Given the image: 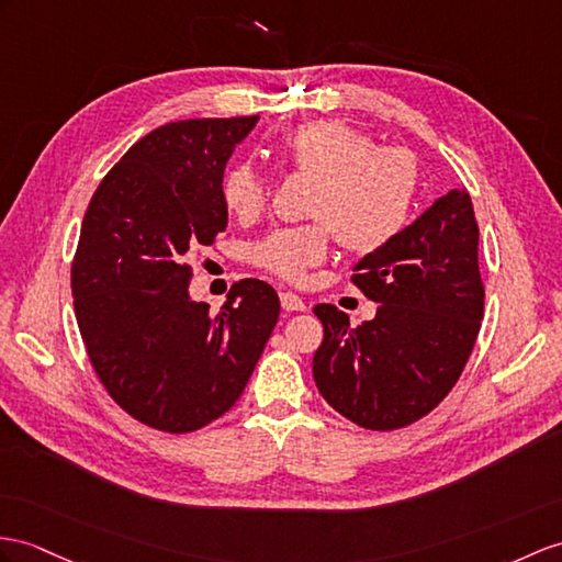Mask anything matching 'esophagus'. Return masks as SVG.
Instances as JSON below:
<instances>
[{"label": "esophagus", "instance_id": "obj_1", "mask_svg": "<svg viewBox=\"0 0 562 562\" xmlns=\"http://www.w3.org/2000/svg\"><path fill=\"white\" fill-rule=\"evenodd\" d=\"M281 307L285 312H305L307 305L303 297H297L295 293H281Z\"/></svg>", "mask_w": 562, "mask_h": 562}]
</instances>
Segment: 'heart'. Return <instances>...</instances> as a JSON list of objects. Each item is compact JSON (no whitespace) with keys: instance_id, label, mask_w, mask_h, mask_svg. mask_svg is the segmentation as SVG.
<instances>
[{"instance_id":"1","label":"heart","mask_w":562,"mask_h":562,"mask_svg":"<svg viewBox=\"0 0 562 562\" xmlns=\"http://www.w3.org/2000/svg\"><path fill=\"white\" fill-rule=\"evenodd\" d=\"M279 157L295 173L314 178L307 216L314 224L273 231L252 245V265L289 283H303L328 252V236L355 255H372L405 228L417 193V161L401 147H376L344 121L322 119L285 133ZM224 204L240 222L265 212L269 186L252 164L224 176Z\"/></svg>"}]
</instances>
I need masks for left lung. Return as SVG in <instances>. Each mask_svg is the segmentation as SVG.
I'll list each match as a JSON object with an SVG mask.
<instances>
[{"label":"left lung","mask_w":562,"mask_h":562,"mask_svg":"<svg viewBox=\"0 0 562 562\" xmlns=\"http://www.w3.org/2000/svg\"><path fill=\"white\" fill-rule=\"evenodd\" d=\"M352 283L379 303L376 317L317 305L324 340L312 374L336 413L372 431L407 427L456 386L484 319L479 226L470 193L436 200L384 248L362 257Z\"/></svg>","instance_id":"obj_1"}]
</instances>
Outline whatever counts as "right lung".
<instances>
[{
	"mask_svg": "<svg viewBox=\"0 0 562 562\" xmlns=\"http://www.w3.org/2000/svg\"><path fill=\"white\" fill-rule=\"evenodd\" d=\"M255 123L188 119L147 133L80 226L71 293L88 358L114 403L159 431L228 413L279 319V295L259 279L234 283L218 312L188 295V255L226 228L224 169Z\"/></svg>",
	"mask_w": 562,
	"mask_h": 562,
	"instance_id": "add662e5",
	"label": "right lung"
}]
</instances>
